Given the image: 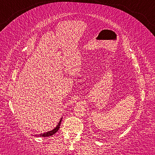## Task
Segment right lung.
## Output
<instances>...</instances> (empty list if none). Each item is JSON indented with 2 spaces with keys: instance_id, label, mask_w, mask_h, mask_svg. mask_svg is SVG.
I'll return each mask as SVG.
<instances>
[{
  "instance_id": "right-lung-1",
  "label": "right lung",
  "mask_w": 155,
  "mask_h": 155,
  "mask_svg": "<svg viewBox=\"0 0 155 155\" xmlns=\"http://www.w3.org/2000/svg\"><path fill=\"white\" fill-rule=\"evenodd\" d=\"M61 120H62V117H61V119L60 120V121L58 123V124H57V127L54 128L53 130L48 131V132L44 133H41V134H39V135H35V136H38V137H50V136H52V135H54V133H56L57 131H58V130L59 129L60 125H61Z\"/></svg>"
}]
</instances>
